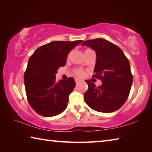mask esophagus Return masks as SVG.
Here are the masks:
<instances>
[{"label": "esophagus", "mask_w": 152, "mask_h": 152, "mask_svg": "<svg viewBox=\"0 0 152 152\" xmlns=\"http://www.w3.org/2000/svg\"><path fill=\"white\" fill-rule=\"evenodd\" d=\"M82 80L80 79H78V78H75V82H76V83H79L80 82H81Z\"/></svg>", "instance_id": "obj_1"}]
</instances>
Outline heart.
Masks as SVG:
<instances>
[{"mask_svg": "<svg viewBox=\"0 0 152 152\" xmlns=\"http://www.w3.org/2000/svg\"><path fill=\"white\" fill-rule=\"evenodd\" d=\"M74 72L77 76L82 77L84 76V71L83 70H82V69H80V68L75 69V70H74Z\"/></svg>", "mask_w": 152, "mask_h": 152, "instance_id": "heart-1", "label": "heart"}]
</instances>
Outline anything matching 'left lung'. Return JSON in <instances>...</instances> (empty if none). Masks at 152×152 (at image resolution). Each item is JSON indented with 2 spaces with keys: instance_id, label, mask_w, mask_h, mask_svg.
I'll return each instance as SVG.
<instances>
[{
  "instance_id": "obj_1",
  "label": "left lung",
  "mask_w": 152,
  "mask_h": 152,
  "mask_svg": "<svg viewBox=\"0 0 152 152\" xmlns=\"http://www.w3.org/2000/svg\"><path fill=\"white\" fill-rule=\"evenodd\" d=\"M82 45L95 51L96 61L92 77L101 79L96 87L86 80L88 88L84 94L86 103L96 111L112 113L119 109L127 101L133 82L130 64L117 45L102 38L87 40Z\"/></svg>"
}]
</instances>
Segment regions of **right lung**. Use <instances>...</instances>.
Masks as SVG:
<instances>
[{"mask_svg": "<svg viewBox=\"0 0 152 152\" xmlns=\"http://www.w3.org/2000/svg\"><path fill=\"white\" fill-rule=\"evenodd\" d=\"M82 42L55 41L38 48L29 58L24 74L25 91L31 107L39 115L53 117L66 109L75 80L70 77L56 82V74L66 65L70 51Z\"/></svg>", "mask_w": 152, "mask_h": 152, "instance_id": "1", "label": "right lung"}]
</instances>
